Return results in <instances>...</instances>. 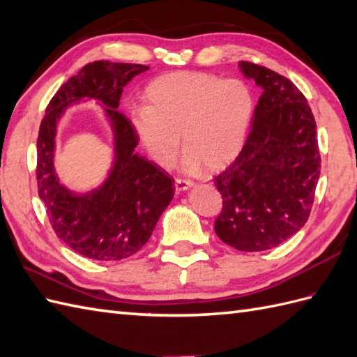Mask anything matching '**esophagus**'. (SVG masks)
<instances>
[{
	"mask_svg": "<svg viewBox=\"0 0 357 357\" xmlns=\"http://www.w3.org/2000/svg\"><path fill=\"white\" fill-rule=\"evenodd\" d=\"M174 186H176V190L177 192H185V190H188L189 188H192L194 183L190 180H181V178H177L176 183H174Z\"/></svg>",
	"mask_w": 357,
	"mask_h": 357,
	"instance_id": "obj_1",
	"label": "esophagus"
}]
</instances>
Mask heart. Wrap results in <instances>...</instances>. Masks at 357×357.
<instances>
[{"mask_svg": "<svg viewBox=\"0 0 357 357\" xmlns=\"http://www.w3.org/2000/svg\"><path fill=\"white\" fill-rule=\"evenodd\" d=\"M142 102L128 118L146 155L158 167L171 168L181 135L188 172L229 167L244 146L255 107L244 82L197 71L154 78L145 86Z\"/></svg>", "mask_w": 357, "mask_h": 357, "instance_id": "obj_1", "label": "heart"}]
</instances>
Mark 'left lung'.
Wrapping results in <instances>:
<instances>
[{
    "label": "left lung",
    "mask_w": 357,
    "mask_h": 357,
    "mask_svg": "<svg viewBox=\"0 0 357 357\" xmlns=\"http://www.w3.org/2000/svg\"><path fill=\"white\" fill-rule=\"evenodd\" d=\"M239 68L264 92L244 149L215 177L222 195L215 231L239 251H264L288 241L309 218L321 172L317 123L288 78L251 62Z\"/></svg>",
    "instance_id": "obj_1"
}]
</instances>
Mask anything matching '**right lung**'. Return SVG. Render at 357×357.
<instances>
[{
  "mask_svg": "<svg viewBox=\"0 0 357 357\" xmlns=\"http://www.w3.org/2000/svg\"><path fill=\"white\" fill-rule=\"evenodd\" d=\"M149 66L109 60L83 66L51 98L38 136L36 178L42 203L57 238L93 260H121L137 253L174 197V180L158 165L135 153L137 137L118 110L124 86ZM82 98L103 104L116 137V160L107 181L86 195L59 183L54 171L56 121Z\"/></svg>",
  "mask_w": 357,
  "mask_h": 357,
  "instance_id": "obj_1",
  "label": "right lung"
}]
</instances>
